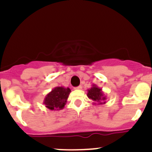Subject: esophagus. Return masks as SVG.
I'll return each instance as SVG.
<instances>
[{"instance_id": "esophagus-1", "label": "esophagus", "mask_w": 152, "mask_h": 152, "mask_svg": "<svg viewBox=\"0 0 152 152\" xmlns=\"http://www.w3.org/2000/svg\"><path fill=\"white\" fill-rule=\"evenodd\" d=\"M75 89H76V90H82V86H79V87H76V88H75Z\"/></svg>"}]
</instances>
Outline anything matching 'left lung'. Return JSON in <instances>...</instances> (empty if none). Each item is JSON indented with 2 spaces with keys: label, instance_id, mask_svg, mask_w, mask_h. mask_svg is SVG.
<instances>
[{
  "label": "left lung",
  "instance_id": "8db88e82",
  "mask_svg": "<svg viewBox=\"0 0 152 152\" xmlns=\"http://www.w3.org/2000/svg\"><path fill=\"white\" fill-rule=\"evenodd\" d=\"M87 97L93 101L94 104H104L107 100V97L104 94L102 89L98 87L96 85H93L90 89L87 90Z\"/></svg>",
  "mask_w": 152,
  "mask_h": 152
}]
</instances>
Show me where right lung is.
I'll return each mask as SVG.
<instances>
[{"label": "right lung", "mask_w": 152, "mask_h": 152, "mask_svg": "<svg viewBox=\"0 0 152 152\" xmlns=\"http://www.w3.org/2000/svg\"><path fill=\"white\" fill-rule=\"evenodd\" d=\"M71 90L69 87H56L45 96L43 104L50 110H60L66 104Z\"/></svg>", "instance_id": "obj_1"}]
</instances>
